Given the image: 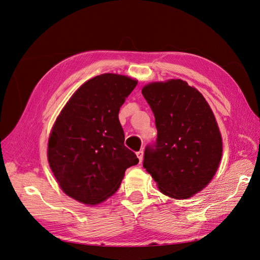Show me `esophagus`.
Listing matches in <instances>:
<instances>
[{
  "mask_svg": "<svg viewBox=\"0 0 260 260\" xmlns=\"http://www.w3.org/2000/svg\"><path fill=\"white\" fill-rule=\"evenodd\" d=\"M137 156H138V158H139V161L142 162V160H143V151L137 152Z\"/></svg>",
  "mask_w": 260,
  "mask_h": 260,
  "instance_id": "esophagus-1",
  "label": "esophagus"
}]
</instances>
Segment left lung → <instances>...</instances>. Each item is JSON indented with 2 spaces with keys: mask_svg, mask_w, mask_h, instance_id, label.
I'll return each instance as SVG.
<instances>
[{
  "mask_svg": "<svg viewBox=\"0 0 260 260\" xmlns=\"http://www.w3.org/2000/svg\"><path fill=\"white\" fill-rule=\"evenodd\" d=\"M157 129L154 145L144 152L143 167L159 191L186 200L215 176L222 156V139L210 106L181 79L152 82L142 89Z\"/></svg>",
  "mask_w": 260,
  "mask_h": 260,
  "instance_id": "1",
  "label": "left lung"
}]
</instances>
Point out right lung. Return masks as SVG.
Returning <instances> with one entry per match:
<instances>
[{"instance_id":"right-lung-1","label":"right lung","mask_w":260,"mask_h":260,"mask_svg":"<svg viewBox=\"0 0 260 260\" xmlns=\"http://www.w3.org/2000/svg\"><path fill=\"white\" fill-rule=\"evenodd\" d=\"M138 81L103 74L84 82L61 109L48 144L58 185L70 198L96 205L120 186L127 168L139 162L124 146L119 109Z\"/></svg>"}]
</instances>
